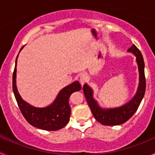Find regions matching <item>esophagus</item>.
I'll return each mask as SVG.
<instances>
[{
  "mask_svg": "<svg viewBox=\"0 0 155 155\" xmlns=\"http://www.w3.org/2000/svg\"><path fill=\"white\" fill-rule=\"evenodd\" d=\"M87 79V76L85 73H83V74H81V77H80V82H81V84L82 87L84 86V83L86 82Z\"/></svg>",
  "mask_w": 155,
  "mask_h": 155,
  "instance_id": "obj_1",
  "label": "esophagus"
}]
</instances>
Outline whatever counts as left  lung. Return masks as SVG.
Instances as JSON below:
<instances>
[{"instance_id": "1", "label": "left lung", "mask_w": 155, "mask_h": 155, "mask_svg": "<svg viewBox=\"0 0 155 155\" xmlns=\"http://www.w3.org/2000/svg\"><path fill=\"white\" fill-rule=\"evenodd\" d=\"M136 57V62L139 71V85L133 98L120 107L110 108L101 107L93 97V89L87 84L84 85V95L90 107L92 113L98 122L104 125H119L127 122L138 109L146 92V78L144 73V60L138 48L133 45L127 50Z\"/></svg>"}]
</instances>
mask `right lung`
Masks as SVG:
<instances>
[{"mask_svg": "<svg viewBox=\"0 0 155 155\" xmlns=\"http://www.w3.org/2000/svg\"><path fill=\"white\" fill-rule=\"evenodd\" d=\"M23 47L21 48L20 51ZM12 75V89L15 99L21 112L26 120L33 127L45 130H57L63 128L69 121L71 108L68 99L73 92L81 89V86L78 81H74L66 86L59 92L54 101L50 105L45 107H37L25 101L19 94L16 86L17 60Z\"/></svg>", "mask_w": 155, "mask_h": 155, "instance_id": "1", "label": "right lung"}]
</instances>
